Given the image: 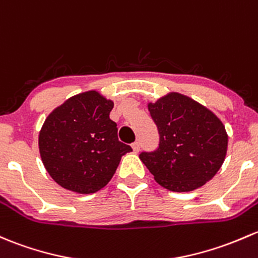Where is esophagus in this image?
Returning <instances> with one entry per match:
<instances>
[{
  "mask_svg": "<svg viewBox=\"0 0 258 258\" xmlns=\"http://www.w3.org/2000/svg\"><path fill=\"white\" fill-rule=\"evenodd\" d=\"M140 148H141L140 142H135V143H132V150H134L135 153H138V152H140Z\"/></svg>",
  "mask_w": 258,
  "mask_h": 258,
  "instance_id": "obj_1",
  "label": "esophagus"
}]
</instances>
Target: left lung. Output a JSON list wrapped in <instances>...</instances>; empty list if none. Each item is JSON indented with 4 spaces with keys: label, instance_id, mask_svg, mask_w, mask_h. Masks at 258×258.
<instances>
[{
    "label": "left lung",
    "instance_id": "8db88e82",
    "mask_svg": "<svg viewBox=\"0 0 258 258\" xmlns=\"http://www.w3.org/2000/svg\"><path fill=\"white\" fill-rule=\"evenodd\" d=\"M159 146L140 159L168 190L191 191L213 179L225 161L227 134L220 118L195 100L169 93L148 104Z\"/></svg>",
    "mask_w": 258,
    "mask_h": 258
}]
</instances>
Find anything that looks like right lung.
<instances>
[{
    "label": "right lung",
    "instance_id": "1",
    "mask_svg": "<svg viewBox=\"0 0 258 258\" xmlns=\"http://www.w3.org/2000/svg\"><path fill=\"white\" fill-rule=\"evenodd\" d=\"M113 102L91 90L54 108L39 132L38 145L45 169L68 190L91 194L115 174L121 157L132 148L117 138L110 118Z\"/></svg>",
    "mask_w": 258,
    "mask_h": 258
}]
</instances>
